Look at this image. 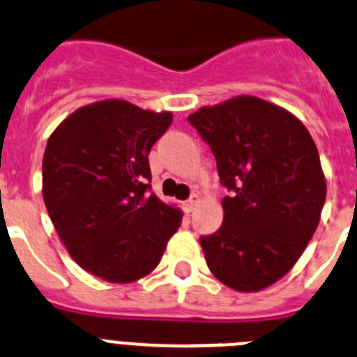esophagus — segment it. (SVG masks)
<instances>
[{
  "mask_svg": "<svg viewBox=\"0 0 357 357\" xmlns=\"http://www.w3.org/2000/svg\"><path fill=\"white\" fill-rule=\"evenodd\" d=\"M197 204H199V197H197V196H192L190 199L185 201V210H187V212H194V210H196Z\"/></svg>",
  "mask_w": 357,
  "mask_h": 357,
  "instance_id": "34e87169",
  "label": "esophagus"
}]
</instances>
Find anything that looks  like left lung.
<instances>
[{"mask_svg": "<svg viewBox=\"0 0 357 357\" xmlns=\"http://www.w3.org/2000/svg\"><path fill=\"white\" fill-rule=\"evenodd\" d=\"M212 149L221 183V228L201 237L210 271L241 293L262 291L300 259L327 196L314 140L294 114L241 95L188 116Z\"/></svg>", "mask_w": 357, "mask_h": 357, "instance_id": "left-lung-1", "label": "left lung"}]
</instances>
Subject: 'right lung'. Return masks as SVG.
Wrapping results in <instances>:
<instances>
[{
    "instance_id": "right-lung-1",
    "label": "right lung",
    "mask_w": 357,
    "mask_h": 357,
    "mask_svg": "<svg viewBox=\"0 0 357 357\" xmlns=\"http://www.w3.org/2000/svg\"><path fill=\"white\" fill-rule=\"evenodd\" d=\"M172 113L119 98L79 107L59 123L43 158V199L82 269L107 282L140 280L160 264L181 210L149 194V153Z\"/></svg>"
}]
</instances>
